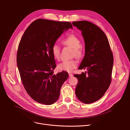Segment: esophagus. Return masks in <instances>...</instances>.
Returning <instances> with one entry per match:
<instances>
[{"instance_id":"34e87169","label":"esophagus","mask_w":130,"mask_h":130,"mask_svg":"<svg viewBox=\"0 0 130 130\" xmlns=\"http://www.w3.org/2000/svg\"><path fill=\"white\" fill-rule=\"evenodd\" d=\"M72 76H73L72 74H71V73H69V78H71V77H72Z\"/></svg>"}]
</instances>
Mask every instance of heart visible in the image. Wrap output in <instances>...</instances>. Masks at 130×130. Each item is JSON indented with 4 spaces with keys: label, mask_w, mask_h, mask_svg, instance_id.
Wrapping results in <instances>:
<instances>
[{
    "label": "heart",
    "mask_w": 130,
    "mask_h": 130,
    "mask_svg": "<svg viewBox=\"0 0 130 130\" xmlns=\"http://www.w3.org/2000/svg\"><path fill=\"white\" fill-rule=\"evenodd\" d=\"M62 43L73 49L72 56L75 57L78 59H80L83 55V52L81 49V42L77 36L73 34H70L66 38ZM52 52L54 57L59 60L60 58L61 48L57 44H54L52 47ZM77 65V61L76 60H70L65 61L59 64L58 68L61 70H64L67 72L71 71Z\"/></svg>",
    "instance_id": "heart-1"
}]
</instances>
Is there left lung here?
<instances>
[{
	"mask_svg": "<svg viewBox=\"0 0 130 130\" xmlns=\"http://www.w3.org/2000/svg\"><path fill=\"white\" fill-rule=\"evenodd\" d=\"M82 32L85 42V55L79 67L87 72L75 75L78 79L75 92L81 102L89 104L100 99L112 81L113 54L104 32L91 22H73Z\"/></svg>",
	"mask_w": 130,
	"mask_h": 130,
	"instance_id": "left-lung-1",
	"label": "left lung"
}]
</instances>
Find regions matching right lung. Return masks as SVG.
Listing matches in <instances>:
<instances>
[{
  "mask_svg": "<svg viewBox=\"0 0 130 130\" xmlns=\"http://www.w3.org/2000/svg\"><path fill=\"white\" fill-rule=\"evenodd\" d=\"M70 22L38 19L25 31L18 45L17 64L21 79L28 95L39 103L50 105L56 102L60 89L68 79L65 71L53 74L57 65L52 47Z\"/></svg>",
  "mask_w": 130,
  "mask_h": 130,
  "instance_id": "right-lung-1",
  "label": "right lung"
}]
</instances>
